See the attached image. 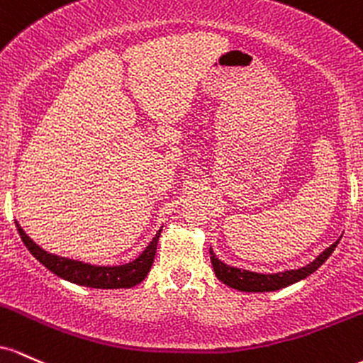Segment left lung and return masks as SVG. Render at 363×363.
<instances>
[{"label": "left lung", "instance_id": "obj_1", "mask_svg": "<svg viewBox=\"0 0 363 363\" xmlns=\"http://www.w3.org/2000/svg\"><path fill=\"white\" fill-rule=\"evenodd\" d=\"M337 243L340 242H335L331 247L325 248L319 257L312 260V262L307 264L305 267L276 272V274H260V272H252L245 269H238V267H231L216 257L213 250H211V262H213L214 272L216 276H218V279L223 281V283L228 284L230 288H235V290L238 291H248V293L276 291L284 286H290V284L296 283V281L305 279L307 276H311L312 272H315L320 266H323L325 260L329 259V255L333 254V250H335Z\"/></svg>", "mask_w": 363, "mask_h": 363}]
</instances>
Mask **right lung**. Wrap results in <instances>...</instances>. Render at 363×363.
<instances>
[{
	"mask_svg": "<svg viewBox=\"0 0 363 363\" xmlns=\"http://www.w3.org/2000/svg\"><path fill=\"white\" fill-rule=\"evenodd\" d=\"M17 230L20 238L26 243V247L30 250V254L39 260L43 266H46L51 272H55L60 278L72 281V283L82 284L89 288H101V290H113V288H132L135 284L144 281L150 266L154 262V255H156L157 240H160L161 230L157 231L152 242L145 247V250L132 262L123 264V266H92V264L80 262V260H73L67 257H60V255L50 254L44 248H40L38 243L32 242L26 235V231L20 228L17 223Z\"/></svg>",
	"mask_w": 363,
	"mask_h": 363,
	"instance_id": "add662e5",
	"label": "right lung"
}]
</instances>
